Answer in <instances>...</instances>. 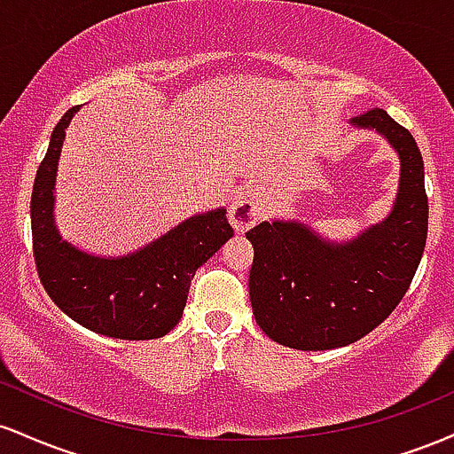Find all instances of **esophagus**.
Segmentation results:
<instances>
[{
	"label": "esophagus",
	"mask_w": 454,
	"mask_h": 454,
	"mask_svg": "<svg viewBox=\"0 0 454 454\" xmlns=\"http://www.w3.org/2000/svg\"><path fill=\"white\" fill-rule=\"evenodd\" d=\"M231 223L239 232L247 231L262 215V190L254 184H245L237 190L231 202Z\"/></svg>",
	"instance_id": "obj_1"
}]
</instances>
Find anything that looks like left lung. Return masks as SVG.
<instances>
[{
    "label": "left lung",
    "instance_id": "1",
    "mask_svg": "<svg viewBox=\"0 0 454 454\" xmlns=\"http://www.w3.org/2000/svg\"><path fill=\"white\" fill-rule=\"evenodd\" d=\"M397 151L393 209L352 241H328L299 220L262 222L254 245L249 299L262 333L294 350H331L358 341L408 293L427 243L429 205L419 145L382 108L350 119Z\"/></svg>",
    "mask_w": 454,
    "mask_h": 454
}]
</instances>
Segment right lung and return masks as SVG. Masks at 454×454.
Here are the masks:
<instances>
[{
  "mask_svg": "<svg viewBox=\"0 0 454 454\" xmlns=\"http://www.w3.org/2000/svg\"><path fill=\"white\" fill-rule=\"evenodd\" d=\"M81 106L59 119L31 192V237L40 281L81 326L114 340H158L179 325L196 270L234 231L226 209L198 213L160 239L117 258L66 241L55 223V179L66 129Z\"/></svg>",
  "mask_w": 454,
  "mask_h": 454,
  "instance_id": "add662e5",
  "label": "right lung"
}]
</instances>
